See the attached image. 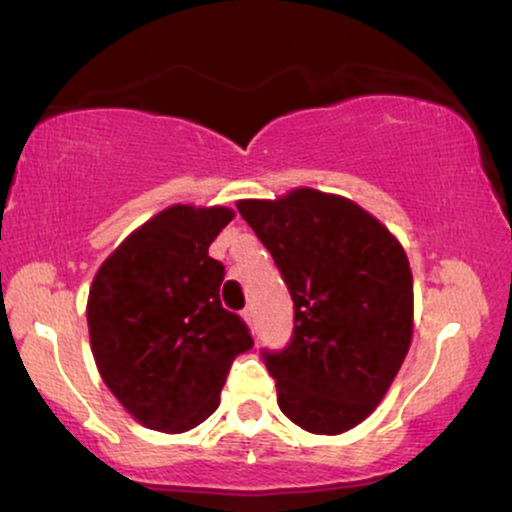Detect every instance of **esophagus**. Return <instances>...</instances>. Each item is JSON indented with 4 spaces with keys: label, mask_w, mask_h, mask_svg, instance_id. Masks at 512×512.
<instances>
[{
    "label": "esophagus",
    "mask_w": 512,
    "mask_h": 512,
    "mask_svg": "<svg viewBox=\"0 0 512 512\" xmlns=\"http://www.w3.org/2000/svg\"><path fill=\"white\" fill-rule=\"evenodd\" d=\"M242 317H244V322L249 324V329L254 331L256 329V313H254V308H251V305H249V308L242 310Z\"/></svg>",
    "instance_id": "obj_1"
}]
</instances>
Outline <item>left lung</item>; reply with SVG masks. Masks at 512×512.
<instances>
[{
    "label": "left lung",
    "mask_w": 512,
    "mask_h": 512,
    "mask_svg": "<svg viewBox=\"0 0 512 512\" xmlns=\"http://www.w3.org/2000/svg\"><path fill=\"white\" fill-rule=\"evenodd\" d=\"M237 209L294 298V336L263 350L277 404L296 426L341 435L388 393L414 334V280L402 244L341 195L296 188Z\"/></svg>",
    "instance_id": "left-lung-1"
}]
</instances>
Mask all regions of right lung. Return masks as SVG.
<instances>
[{
	"label": "right lung",
	"mask_w": 512,
	"mask_h": 512,
	"mask_svg": "<svg viewBox=\"0 0 512 512\" xmlns=\"http://www.w3.org/2000/svg\"><path fill=\"white\" fill-rule=\"evenodd\" d=\"M228 207L174 204L131 232L98 268L86 301L91 353L110 393L138 423L185 433L214 414L230 364L254 348L221 305L211 242Z\"/></svg>",
	"instance_id": "add662e5"
}]
</instances>
